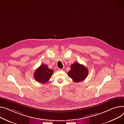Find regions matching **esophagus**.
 <instances>
[{
    "instance_id": "1",
    "label": "esophagus",
    "mask_w": 124,
    "mask_h": 124,
    "mask_svg": "<svg viewBox=\"0 0 124 124\" xmlns=\"http://www.w3.org/2000/svg\"><path fill=\"white\" fill-rule=\"evenodd\" d=\"M58 70L59 71H62V69H59V68L58 69Z\"/></svg>"
}]
</instances>
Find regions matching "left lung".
Returning a JSON list of instances; mask_svg holds the SVG:
<instances>
[{
  "label": "left lung",
  "mask_w": 124,
  "mask_h": 124,
  "mask_svg": "<svg viewBox=\"0 0 124 124\" xmlns=\"http://www.w3.org/2000/svg\"><path fill=\"white\" fill-rule=\"evenodd\" d=\"M67 74L74 82L77 83L86 78L88 74V70L83 65L75 62L71 65V69Z\"/></svg>",
  "instance_id": "left-lung-1"
}]
</instances>
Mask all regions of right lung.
<instances>
[{"label": "right lung", "instance_id": "1", "mask_svg": "<svg viewBox=\"0 0 124 124\" xmlns=\"http://www.w3.org/2000/svg\"><path fill=\"white\" fill-rule=\"evenodd\" d=\"M53 72V70L48 68L46 65L41 64L36 70L34 78L38 82L44 84L50 79Z\"/></svg>", "mask_w": 124, "mask_h": 124}]
</instances>
